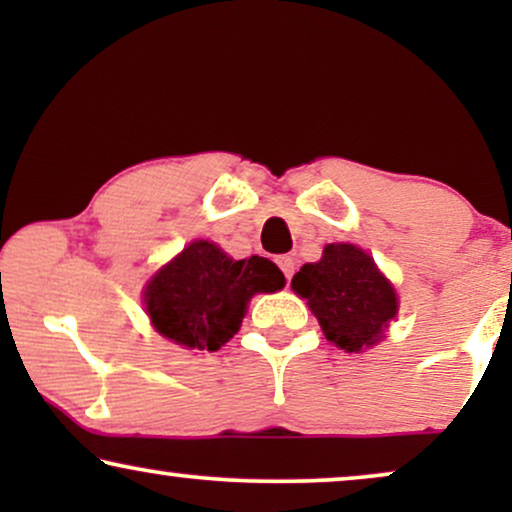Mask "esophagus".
I'll list each match as a JSON object with an SVG mask.
<instances>
[{
	"label": "esophagus",
	"instance_id": "34e87169",
	"mask_svg": "<svg viewBox=\"0 0 512 512\" xmlns=\"http://www.w3.org/2000/svg\"><path fill=\"white\" fill-rule=\"evenodd\" d=\"M277 265H279V268H282L286 279L293 277V270H296V261H293L291 256H279L277 258Z\"/></svg>",
	"mask_w": 512,
	"mask_h": 512
}]
</instances>
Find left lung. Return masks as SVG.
<instances>
[{
	"mask_svg": "<svg viewBox=\"0 0 512 512\" xmlns=\"http://www.w3.org/2000/svg\"><path fill=\"white\" fill-rule=\"evenodd\" d=\"M291 289L307 300L326 340L345 352L377 345L398 314L394 286L354 244H326L321 261L293 275Z\"/></svg>",
	"mask_w": 512,
	"mask_h": 512,
	"instance_id": "obj_1",
	"label": "left lung"
}]
</instances>
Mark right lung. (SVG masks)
I'll return each mask as SVG.
<instances>
[{"label": "right lung", "mask_w": 512, "mask_h": 512, "mask_svg": "<svg viewBox=\"0 0 512 512\" xmlns=\"http://www.w3.org/2000/svg\"><path fill=\"white\" fill-rule=\"evenodd\" d=\"M284 284L282 270L268 258L235 261L214 242L195 240L149 279L144 305L163 338L216 352L240 331L251 296Z\"/></svg>", "instance_id": "obj_1"}]
</instances>
